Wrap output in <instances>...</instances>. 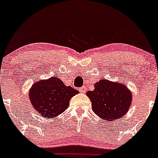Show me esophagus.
<instances>
[{"label": "esophagus", "mask_w": 158, "mask_h": 158, "mask_svg": "<svg viewBox=\"0 0 158 158\" xmlns=\"http://www.w3.org/2000/svg\"><path fill=\"white\" fill-rule=\"evenodd\" d=\"M79 92L81 93H85L86 91V86H81V88H79Z\"/></svg>", "instance_id": "34e87169"}]
</instances>
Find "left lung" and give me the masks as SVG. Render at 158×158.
Returning <instances> with one entry per match:
<instances>
[{
	"instance_id": "1",
	"label": "left lung",
	"mask_w": 158,
	"mask_h": 158,
	"mask_svg": "<svg viewBox=\"0 0 158 158\" xmlns=\"http://www.w3.org/2000/svg\"><path fill=\"white\" fill-rule=\"evenodd\" d=\"M94 86V90L88 91L86 95L96 115L112 121L126 114L132 102V94L126 86L108 80H100Z\"/></svg>"
}]
</instances>
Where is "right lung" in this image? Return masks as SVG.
Masks as SVG:
<instances>
[{"label": "right lung", "mask_w": 158, "mask_h": 158, "mask_svg": "<svg viewBox=\"0 0 158 158\" xmlns=\"http://www.w3.org/2000/svg\"><path fill=\"white\" fill-rule=\"evenodd\" d=\"M79 92L66 86L57 77L40 81L31 86L29 99L32 106L44 118H52L67 109L71 98Z\"/></svg>", "instance_id": "1"}]
</instances>
